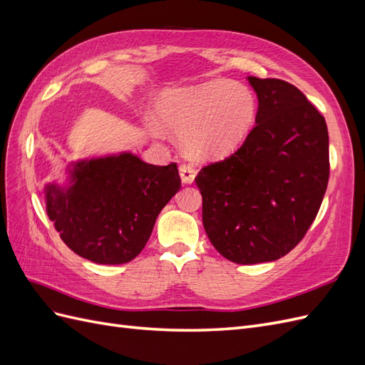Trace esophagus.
I'll return each mask as SVG.
<instances>
[{
	"instance_id": "34e87169",
	"label": "esophagus",
	"mask_w": 365,
	"mask_h": 365,
	"mask_svg": "<svg viewBox=\"0 0 365 365\" xmlns=\"http://www.w3.org/2000/svg\"><path fill=\"white\" fill-rule=\"evenodd\" d=\"M180 175H181V180L184 184H192L195 181L196 169L193 168V164L184 163L180 165Z\"/></svg>"
}]
</instances>
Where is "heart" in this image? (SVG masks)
I'll use <instances>...</instances> for the list:
<instances>
[{
	"label": "heart",
	"instance_id": "heart-1",
	"mask_svg": "<svg viewBox=\"0 0 365 365\" xmlns=\"http://www.w3.org/2000/svg\"><path fill=\"white\" fill-rule=\"evenodd\" d=\"M257 102L237 82H207L164 91L155 105L158 123L184 137L196 158H222L236 150L254 125Z\"/></svg>",
	"mask_w": 365,
	"mask_h": 365
}]
</instances>
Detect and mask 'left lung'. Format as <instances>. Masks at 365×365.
Wrapping results in <instances>:
<instances>
[{"mask_svg": "<svg viewBox=\"0 0 365 365\" xmlns=\"http://www.w3.org/2000/svg\"><path fill=\"white\" fill-rule=\"evenodd\" d=\"M248 81L259 98L256 126L233 155L195 178L210 242L240 264L277 260L295 248L329 181L324 117L288 82Z\"/></svg>", "mask_w": 365, "mask_h": 365, "instance_id": "1", "label": "left lung"}]
</instances>
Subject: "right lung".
<instances>
[{
	"instance_id": "add662e5",
	"label": "right lung",
	"mask_w": 365,
	"mask_h": 365,
	"mask_svg": "<svg viewBox=\"0 0 365 365\" xmlns=\"http://www.w3.org/2000/svg\"><path fill=\"white\" fill-rule=\"evenodd\" d=\"M180 187L176 163L153 165L132 153L77 161L67 187L47 185V215L77 256L101 264L128 263L145 248Z\"/></svg>"
}]
</instances>
